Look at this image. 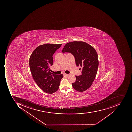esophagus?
Returning <instances> with one entry per match:
<instances>
[{"mask_svg": "<svg viewBox=\"0 0 132 132\" xmlns=\"http://www.w3.org/2000/svg\"><path fill=\"white\" fill-rule=\"evenodd\" d=\"M64 76H67V77H68V76H69V74H66V73H65V74H64Z\"/></svg>", "mask_w": 132, "mask_h": 132, "instance_id": "esophagus-1", "label": "esophagus"}]
</instances>
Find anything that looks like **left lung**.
<instances>
[{"mask_svg": "<svg viewBox=\"0 0 132 132\" xmlns=\"http://www.w3.org/2000/svg\"><path fill=\"white\" fill-rule=\"evenodd\" d=\"M62 52L71 53L75 57L76 65L82 67V75L75 76L73 88L79 92L88 89L95 79L99 65L98 55L94 47L84 42H71L65 45Z\"/></svg>", "mask_w": 132, "mask_h": 132, "instance_id": "obj_1", "label": "left lung"}]
</instances>
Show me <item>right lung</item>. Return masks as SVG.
Wrapping results in <instances>:
<instances>
[{
    "mask_svg": "<svg viewBox=\"0 0 132 132\" xmlns=\"http://www.w3.org/2000/svg\"><path fill=\"white\" fill-rule=\"evenodd\" d=\"M61 44H46L37 47L29 58L33 78L38 86L46 93L51 94L59 89L63 74L52 75L50 67L53 64V55Z\"/></svg>",
    "mask_w": 132,
    "mask_h": 132,
    "instance_id": "obj_1",
    "label": "right lung"
}]
</instances>
